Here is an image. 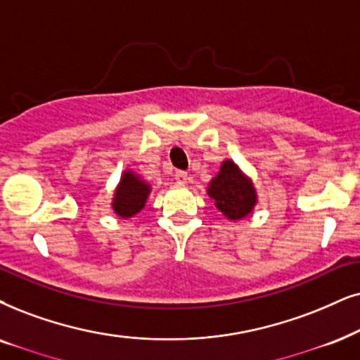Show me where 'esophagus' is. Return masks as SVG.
I'll list each match as a JSON object with an SVG mask.
<instances>
[{
  "mask_svg": "<svg viewBox=\"0 0 360 360\" xmlns=\"http://www.w3.org/2000/svg\"><path fill=\"white\" fill-rule=\"evenodd\" d=\"M174 179H176L179 184H186V183H188V181H189V174H188V172H184V171H176Z\"/></svg>",
  "mask_w": 360,
  "mask_h": 360,
  "instance_id": "34e87169",
  "label": "esophagus"
}]
</instances>
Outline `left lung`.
<instances>
[{"mask_svg": "<svg viewBox=\"0 0 360 360\" xmlns=\"http://www.w3.org/2000/svg\"><path fill=\"white\" fill-rule=\"evenodd\" d=\"M207 194L214 199L216 207L231 221L248 217L257 204L252 179L231 159L222 161L219 172L207 186Z\"/></svg>", "mask_w": 360, "mask_h": 360, "instance_id": "obj_1", "label": "left lung"}]
</instances>
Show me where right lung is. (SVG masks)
Returning a JSON list of instances; mask_svg holds the SVG:
<instances>
[{
    "label": "right lung",
    "mask_w": 360,
    "mask_h": 360,
    "mask_svg": "<svg viewBox=\"0 0 360 360\" xmlns=\"http://www.w3.org/2000/svg\"><path fill=\"white\" fill-rule=\"evenodd\" d=\"M149 194H151V186L134 171L126 169L115 189V198L111 202L112 211L121 219H129L146 206Z\"/></svg>",
    "instance_id": "add662e5"
}]
</instances>
